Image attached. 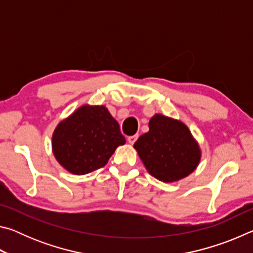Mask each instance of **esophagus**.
<instances>
[{
    "instance_id": "1",
    "label": "esophagus",
    "mask_w": 253,
    "mask_h": 253,
    "mask_svg": "<svg viewBox=\"0 0 253 253\" xmlns=\"http://www.w3.org/2000/svg\"><path fill=\"white\" fill-rule=\"evenodd\" d=\"M137 138H138V135H132V136L128 137L127 140H128V143H129V144H134L137 140Z\"/></svg>"
}]
</instances>
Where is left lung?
<instances>
[{"mask_svg":"<svg viewBox=\"0 0 253 253\" xmlns=\"http://www.w3.org/2000/svg\"><path fill=\"white\" fill-rule=\"evenodd\" d=\"M149 131L134 144L149 174L162 182H174L196 169L199 145L183 123L162 115L149 121Z\"/></svg>","mask_w":253,"mask_h":253,"instance_id":"1","label":"left lung"}]
</instances>
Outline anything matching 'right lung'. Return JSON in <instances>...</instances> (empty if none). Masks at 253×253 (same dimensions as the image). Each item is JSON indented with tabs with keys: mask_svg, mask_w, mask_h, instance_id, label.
Here are the masks:
<instances>
[{
	"mask_svg": "<svg viewBox=\"0 0 253 253\" xmlns=\"http://www.w3.org/2000/svg\"><path fill=\"white\" fill-rule=\"evenodd\" d=\"M126 142L118 123L104 106H84L55 128L53 154L67 170L84 175L104 168Z\"/></svg>",
	"mask_w": 253,
	"mask_h": 253,
	"instance_id": "add662e5",
	"label": "right lung"
}]
</instances>
